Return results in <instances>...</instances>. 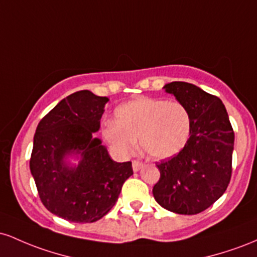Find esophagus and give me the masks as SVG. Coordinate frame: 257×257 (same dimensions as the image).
<instances>
[{
	"mask_svg": "<svg viewBox=\"0 0 257 257\" xmlns=\"http://www.w3.org/2000/svg\"><path fill=\"white\" fill-rule=\"evenodd\" d=\"M143 167H144L143 162L133 161V170H134V172H139V170H140Z\"/></svg>",
	"mask_w": 257,
	"mask_h": 257,
	"instance_id": "1",
	"label": "esophagus"
}]
</instances>
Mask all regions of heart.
Returning a JSON list of instances; mask_svg holds the SVG:
<instances>
[{
    "instance_id": "1",
    "label": "heart",
    "mask_w": 257,
    "mask_h": 257,
    "mask_svg": "<svg viewBox=\"0 0 257 257\" xmlns=\"http://www.w3.org/2000/svg\"><path fill=\"white\" fill-rule=\"evenodd\" d=\"M114 114L116 122H108L102 135L123 157L135 152L140 139L141 149L149 157L172 158L184 150L190 139L191 114L176 100L138 98L117 107Z\"/></svg>"
}]
</instances>
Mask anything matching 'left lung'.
<instances>
[{
	"label": "left lung",
	"mask_w": 257,
	"mask_h": 257,
	"mask_svg": "<svg viewBox=\"0 0 257 257\" xmlns=\"http://www.w3.org/2000/svg\"><path fill=\"white\" fill-rule=\"evenodd\" d=\"M164 89L187 107L192 128L184 150L157 164L161 178L153 186V196L173 213H202L229 184L234 133L217 96L186 82H172Z\"/></svg>",
	"instance_id": "obj_1"
}]
</instances>
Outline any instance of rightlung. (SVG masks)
I'll return each instance as SVG.
<instances>
[{"instance_id":"right-lung-1","label":"right lung","mask_w":257,"mask_h":257,"mask_svg":"<svg viewBox=\"0 0 257 257\" xmlns=\"http://www.w3.org/2000/svg\"><path fill=\"white\" fill-rule=\"evenodd\" d=\"M107 101L89 90L76 91L52 108L35 133L30 170L38 196L52 214L71 222L105 216L133 175L132 162L112 161L101 141L93 138ZM70 153L81 155L77 167L64 164Z\"/></svg>"}]
</instances>
